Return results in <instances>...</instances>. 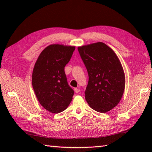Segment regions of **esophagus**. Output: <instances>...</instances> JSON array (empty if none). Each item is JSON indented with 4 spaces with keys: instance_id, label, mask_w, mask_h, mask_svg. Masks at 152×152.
Here are the masks:
<instances>
[{
    "instance_id": "34e87169",
    "label": "esophagus",
    "mask_w": 152,
    "mask_h": 152,
    "mask_svg": "<svg viewBox=\"0 0 152 152\" xmlns=\"http://www.w3.org/2000/svg\"><path fill=\"white\" fill-rule=\"evenodd\" d=\"M74 91H75L76 93H79L80 92V89H78V88H74Z\"/></svg>"
}]
</instances>
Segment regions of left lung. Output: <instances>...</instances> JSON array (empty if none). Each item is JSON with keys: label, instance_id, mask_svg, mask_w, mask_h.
<instances>
[{"label": "left lung", "instance_id": "left-lung-1", "mask_svg": "<svg viewBox=\"0 0 152 152\" xmlns=\"http://www.w3.org/2000/svg\"><path fill=\"white\" fill-rule=\"evenodd\" d=\"M78 50L89 76L86 101L96 112L111 110L120 101L125 86L124 71L118 56L101 42L78 47Z\"/></svg>", "mask_w": 152, "mask_h": 152}]
</instances>
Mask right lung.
Wrapping results in <instances>:
<instances>
[{"mask_svg": "<svg viewBox=\"0 0 152 152\" xmlns=\"http://www.w3.org/2000/svg\"><path fill=\"white\" fill-rule=\"evenodd\" d=\"M74 46L51 44L42 51L34 64L32 83L38 101L51 113L64 111L72 101L74 90L68 84L64 66Z\"/></svg>", "mask_w": 152, "mask_h": 152, "instance_id": "add662e5", "label": "right lung"}]
</instances>
